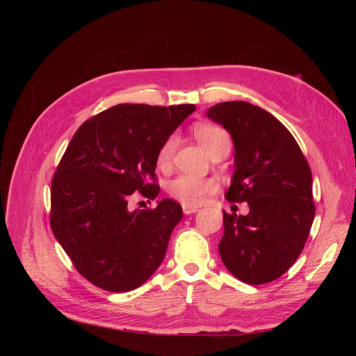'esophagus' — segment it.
I'll list each match as a JSON object with an SVG mask.
<instances>
[{
  "instance_id": "34e87169",
  "label": "esophagus",
  "mask_w": 356,
  "mask_h": 356,
  "mask_svg": "<svg viewBox=\"0 0 356 356\" xmlns=\"http://www.w3.org/2000/svg\"><path fill=\"white\" fill-rule=\"evenodd\" d=\"M197 211H199L197 207H191V204H182V212H184L186 215L195 213V212H197Z\"/></svg>"
}]
</instances>
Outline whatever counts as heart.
Listing matches in <instances>:
<instances>
[{
  "label": "heart",
  "instance_id": "b5f03b06",
  "mask_svg": "<svg viewBox=\"0 0 356 356\" xmlns=\"http://www.w3.org/2000/svg\"><path fill=\"white\" fill-rule=\"evenodd\" d=\"M193 134H195L199 144L207 149L211 156L218 152H230L232 138L229 132L221 126L211 123H199L193 127ZM175 148V135L168 136L163 144L160 145L156 157V165L160 170H168L170 168ZM215 190H217V181L213 178L181 174L168 182L169 196L181 202L182 204H191V207L200 204L209 195H212Z\"/></svg>",
  "mask_w": 356,
  "mask_h": 356
}]
</instances>
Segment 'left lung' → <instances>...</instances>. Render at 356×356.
I'll list each match as a JSON object with an SVG mask.
<instances>
[{
  "label": "left lung",
  "mask_w": 356,
  "mask_h": 356,
  "mask_svg": "<svg viewBox=\"0 0 356 356\" xmlns=\"http://www.w3.org/2000/svg\"><path fill=\"white\" fill-rule=\"evenodd\" d=\"M208 117L234 143V177L225 197L250 207L248 215L222 212L221 260L245 284L272 282L296 263L315 218L309 163L288 129L260 106L220 102Z\"/></svg>",
  "instance_id": "left-lung-1"
}]
</instances>
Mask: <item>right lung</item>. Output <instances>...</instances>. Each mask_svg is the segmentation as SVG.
<instances>
[{"instance_id": "1", "label": "right lung", "mask_w": 356, "mask_h": 356, "mask_svg": "<svg viewBox=\"0 0 356 356\" xmlns=\"http://www.w3.org/2000/svg\"><path fill=\"white\" fill-rule=\"evenodd\" d=\"M196 110L193 104H118L86 120L63 153L50 188V227L77 272L95 286L126 293L163 261L182 218L175 200L127 209L135 191L159 195L160 145ZM149 202V200H148Z\"/></svg>"}]
</instances>
